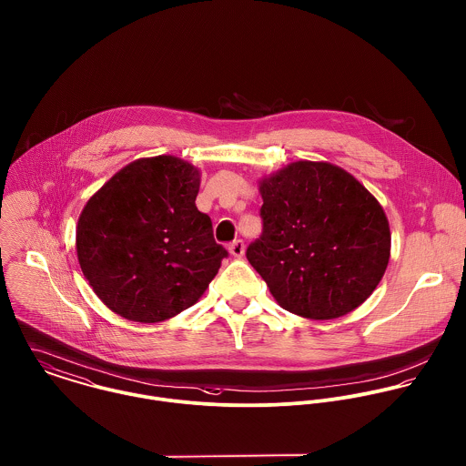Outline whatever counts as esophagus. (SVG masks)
Returning <instances> with one entry per match:
<instances>
[{
	"label": "esophagus",
	"mask_w": 466,
	"mask_h": 466,
	"mask_svg": "<svg viewBox=\"0 0 466 466\" xmlns=\"http://www.w3.org/2000/svg\"><path fill=\"white\" fill-rule=\"evenodd\" d=\"M228 250H230V254H232L234 258H243V254H245V243H243V239L232 241V243L228 245Z\"/></svg>",
	"instance_id": "esophagus-1"
}]
</instances>
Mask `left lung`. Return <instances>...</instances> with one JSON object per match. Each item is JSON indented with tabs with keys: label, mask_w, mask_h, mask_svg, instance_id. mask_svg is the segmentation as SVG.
<instances>
[{
	"label": "left lung",
	"mask_w": 466,
	"mask_h": 466,
	"mask_svg": "<svg viewBox=\"0 0 466 466\" xmlns=\"http://www.w3.org/2000/svg\"><path fill=\"white\" fill-rule=\"evenodd\" d=\"M263 234L247 259L280 308L328 320L359 308L383 278L389 221L371 192L328 162H293L259 182Z\"/></svg>",
	"instance_id": "8db88e82"
}]
</instances>
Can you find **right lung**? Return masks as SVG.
Wrapping results in <instances>:
<instances>
[{
    "label": "right lung",
    "instance_id": "1",
    "mask_svg": "<svg viewBox=\"0 0 466 466\" xmlns=\"http://www.w3.org/2000/svg\"><path fill=\"white\" fill-rule=\"evenodd\" d=\"M199 171L169 155L120 169L88 199L77 258L96 297L135 322H162L190 308L228 252L196 207Z\"/></svg>",
    "mask_w": 466,
    "mask_h": 466
}]
</instances>
